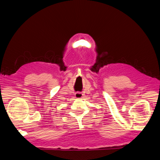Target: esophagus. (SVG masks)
Returning a JSON list of instances; mask_svg holds the SVG:
<instances>
[{
    "instance_id": "34e87169",
    "label": "esophagus",
    "mask_w": 160,
    "mask_h": 160,
    "mask_svg": "<svg viewBox=\"0 0 160 160\" xmlns=\"http://www.w3.org/2000/svg\"><path fill=\"white\" fill-rule=\"evenodd\" d=\"M75 98H77V99H81L82 97V93H80V92H77V93H75Z\"/></svg>"
}]
</instances>
